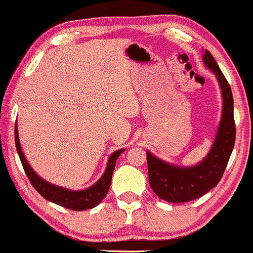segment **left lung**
I'll list each match as a JSON object with an SVG mask.
<instances>
[{"mask_svg": "<svg viewBox=\"0 0 253 253\" xmlns=\"http://www.w3.org/2000/svg\"><path fill=\"white\" fill-rule=\"evenodd\" d=\"M202 62L215 75L222 96L221 119L210 152L197 164L183 167L168 163L146 151L151 188L168 202H188L213 189L221 179L236 141L231 86L208 50L203 51Z\"/></svg>", "mask_w": 253, "mask_h": 253, "instance_id": "1", "label": "left lung"}]
</instances>
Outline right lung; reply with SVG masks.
<instances>
[{
    "label": "right lung",
    "instance_id": "right-lung-1",
    "mask_svg": "<svg viewBox=\"0 0 253 253\" xmlns=\"http://www.w3.org/2000/svg\"><path fill=\"white\" fill-rule=\"evenodd\" d=\"M15 145L17 155L20 157V161H21L22 167H24L26 175H27L28 179H30L32 185L34 187V189H36L43 199L47 200V201L53 202L56 203V205H59L64 208H68V210L72 211L91 210V208L96 207L98 203H101L103 197L107 195V193H108L109 190L113 171H114L115 164H117V159L125 151V149L118 150L109 156L108 162H107L106 170H104L103 175L101 176V178L98 179L96 183L90 185L86 189L71 190L68 189V188L59 187V185L52 184V183L45 181V179L42 178V177L33 170V168H32L30 163H28L24 152H22L16 124Z\"/></svg>",
    "mask_w": 253,
    "mask_h": 253
}]
</instances>
